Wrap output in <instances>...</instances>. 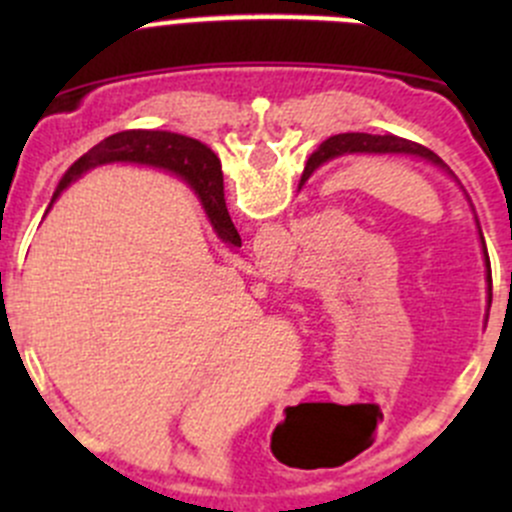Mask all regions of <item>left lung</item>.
Listing matches in <instances>:
<instances>
[{
  "mask_svg": "<svg viewBox=\"0 0 512 512\" xmlns=\"http://www.w3.org/2000/svg\"><path fill=\"white\" fill-rule=\"evenodd\" d=\"M342 153H414V156H418V158H426V160H431V163L446 168V163H443L436 153L428 151L426 146H418V143L404 141V138L369 136V133H342V136L329 138L327 143H322V148H319L317 153H312L307 168H304L302 183H304V178H309V173H312L314 168H319V165L324 163V160L342 156ZM483 250H485V242H483ZM485 260H488V250H485ZM488 272H490V262H488Z\"/></svg>",
  "mask_w": 512,
  "mask_h": 512,
  "instance_id": "8db88e82",
  "label": "left lung"
}]
</instances>
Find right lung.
Returning a JSON list of instances; mask_svg holds the SVG:
<instances>
[{
    "instance_id": "1",
    "label": "right lung",
    "mask_w": 512,
    "mask_h": 512,
    "mask_svg": "<svg viewBox=\"0 0 512 512\" xmlns=\"http://www.w3.org/2000/svg\"><path fill=\"white\" fill-rule=\"evenodd\" d=\"M113 160H133V163L158 165V168L175 170L183 175L198 193L200 203H203L205 213H208L210 223H213L218 235L230 245L240 247V235H237L235 225H232L230 213L225 205V188H223V170H220V160L203 143L193 141V138L178 136V133L168 131H123L116 136H108L98 146L91 148L86 156H81L64 173V178L56 185V195L79 178L84 170L94 168L101 163H113ZM51 198V200H54Z\"/></svg>"
}]
</instances>
